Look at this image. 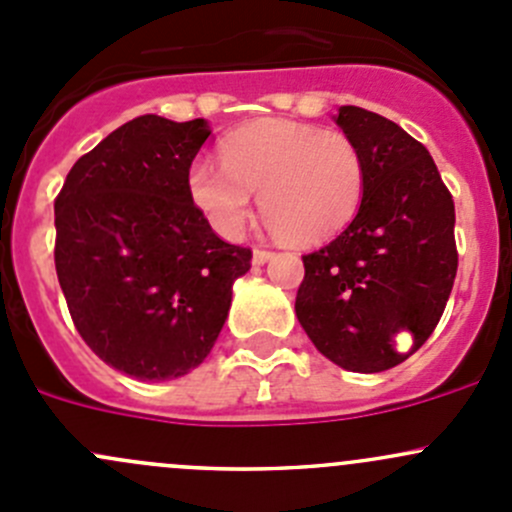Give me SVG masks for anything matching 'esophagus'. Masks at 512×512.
Wrapping results in <instances>:
<instances>
[{
	"mask_svg": "<svg viewBox=\"0 0 512 512\" xmlns=\"http://www.w3.org/2000/svg\"><path fill=\"white\" fill-rule=\"evenodd\" d=\"M272 257H275V252L265 250V247H255V252H252V262H255V265H265Z\"/></svg>",
	"mask_w": 512,
	"mask_h": 512,
	"instance_id": "obj_1",
	"label": "esophagus"
}]
</instances>
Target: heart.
Returning <instances> with one entry per match:
<instances>
[{"label": "heart", "mask_w": 512, "mask_h": 512, "mask_svg": "<svg viewBox=\"0 0 512 512\" xmlns=\"http://www.w3.org/2000/svg\"><path fill=\"white\" fill-rule=\"evenodd\" d=\"M220 163L195 160L188 193L227 240L240 237L250 220V193L260 195V213L272 232L292 245L337 237L364 200V153L342 131L289 121L250 123L225 138Z\"/></svg>", "instance_id": "obj_1"}]
</instances>
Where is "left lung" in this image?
Segmentation results:
<instances>
[{"label": "left lung", "mask_w": 512, "mask_h": 512, "mask_svg": "<svg viewBox=\"0 0 512 512\" xmlns=\"http://www.w3.org/2000/svg\"><path fill=\"white\" fill-rule=\"evenodd\" d=\"M366 188L347 230L302 255L294 312L329 361L359 374L401 364L436 329L458 270L456 208L426 146L389 118L342 106ZM412 347L401 353L398 337Z\"/></svg>", "instance_id": "left-lung-1"}]
</instances>
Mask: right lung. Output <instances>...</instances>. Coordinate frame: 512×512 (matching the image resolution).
Here are the masks:
<instances>
[{"mask_svg": "<svg viewBox=\"0 0 512 512\" xmlns=\"http://www.w3.org/2000/svg\"><path fill=\"white\" fill-rule=\"evenodd\" d=\"M210 128L138 116L69 170L54 200V262L74 327L98 359L138 381L188 374L213 349L250 270L188 193Z\"/></svg>", "mask_w": 512, "mask_h": 512, "instance_id": "obj_1", "label": "right lung"}]
</instances>
